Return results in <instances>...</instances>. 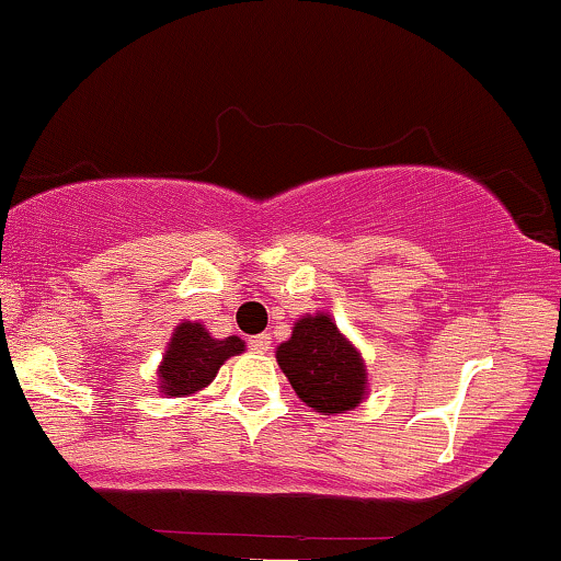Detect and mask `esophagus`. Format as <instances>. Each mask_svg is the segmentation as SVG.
I'll list each match as a JSON object with an SVG mask.
<instances>
[{"instance_id":"obj_1","label":"esophagus","mask_w":561,"mask_h":561,"mask_svg":"<svg viewBox=\"0 0 561 561\" xmlns=\"http://www.w3.org/2000/svg\"><path fill=\"white\" fill-rule=\"evenodd\" d=\"M248 345H250V351H255V353H266V351H268V345H272V337H268L266 332H263V334H255V337H250V340H248Z\"/></svg>"}]
</instances>
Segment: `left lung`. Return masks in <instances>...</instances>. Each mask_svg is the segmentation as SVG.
I'll return each mask as SVG.
<instances>
[{"mask_svg": "<svg viewBox=\"0 0 561 561\" xmlns=\"http://www.w3.org/2000/svg\"><path fill=\"white\" fill-rule=\"evenodd\" d=\"M276 362L306 405L319 414H345L366 396V364L330 313L295 321L293 337L276 347Z\"/></svg>", "mask_w": 561, "mask_h": 561, "instance_id": "1", "label": "left lung"}]
</instances>
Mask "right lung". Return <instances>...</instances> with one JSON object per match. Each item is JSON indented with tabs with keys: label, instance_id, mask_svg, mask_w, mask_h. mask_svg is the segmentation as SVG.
Masks as SVG:
<instances>
[{
	"label": "right lung",
	"instance_id": "obj_1",
	"mask_svg": "<svg viewBox=\"0 0 561 561\" xmlns=\"http://www.w3.org/2000/svg\"><path fill=\"white\" fill-rule=\"evenodd\" d=\"M244 351L240 337L216 340L199 321H182L171 334L163 362L158 366L160 392L184 398L208 388L227 358Z\"/></svg>",
	"mask_w": 561,
	"mask_h": 561
}]
</instances>
